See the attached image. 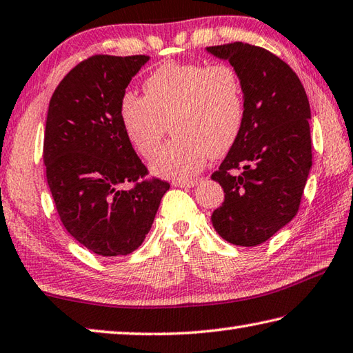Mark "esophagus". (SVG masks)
Instances as JSON below:
<instances>
[{
    "label": "esophagus",
    "mask_w": 353,
    "mask_h": 353,
    "mask_svg": "<svg viewBox=\"0 0 353 353\" xmlns=\"http://www.w3.org/2000/svg\"><path fill=\"white\" fill-rule=\"evenodd\" d=\"M199 183V181H174L171 185L172 187H177V188H193Z\"/></svg>",
    "instance_id": "esophagus-1"
}]
</instances>
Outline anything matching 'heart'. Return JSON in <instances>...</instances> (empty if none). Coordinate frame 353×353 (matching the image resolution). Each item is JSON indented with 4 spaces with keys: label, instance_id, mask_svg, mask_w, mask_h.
Masks as SVG:
<instances>
[{
    "label": "heart",
    "instance_id": "heart-1",
    "mask_svg": "<svg viewBox=\"0 0 353 353\" xmlns=\"http://www.w3.org/2000/svg\"><path fill=\"white\" fill-rule=\"evenodd\" d=\"M145 97L121 95L120 123L140 154L150 157L170 123L174 132L152 157L156 176L188 179L197 174L208 154L219 157L239 137L245 108L239 75L228 65L168 61L143 83Z\"/></svg>",
    "mask_w": 353,
    "mask_h": 353
}]
</instances>
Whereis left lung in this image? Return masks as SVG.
Returning <instances> with one entry per match:
<instances>
[{"instance_id": "left-lung-1", "label": "left lung", "mask_w": 353, "mask_h": 353, "mask_svg": "<svg viewBox=\"0 0 353 353\" xmlns=\"http://www.w3.org/2000/svg\"><path fill=\"white\" fill-rule=\"evenodd\" d=\"M239 75L245 117L239 137L211 174L225 193L211 216L222 239L254 247L298 213L312 168L309 99L279 57L245 43L205 49Z\"/></svg>"}]
</instances>
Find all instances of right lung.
<instances>
[{"instance_id":"obj_1","label":"right lung","mask_w":353,"mask_h":353,"mask_svg":"<svg viewBox=\"0 0 353 353\" xmlns=\"http://www.w3.org/2000/svg\"><path fill=\"white\" fill-rule=\"evenodd\" d=\"M148 55H95L60 81L49 101L44 163L63 225L100 256L137 250L170 190L148 171L121 128V95ZM137 183L121 190V183Z\"/></svg>"}]
</instances>
